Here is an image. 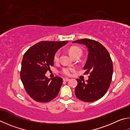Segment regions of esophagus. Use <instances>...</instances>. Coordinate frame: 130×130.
Returning a JSON list of instances; mask_svg holds the SVG:
<instances>
[{"mask_svg":"<svg viewBox=\"0 0 130 130\" xmlns=\"http://www.w3.org/2000/svg\"><path fill=\"white\" fill-rule=\"evenodd\" d=\"M63 81H69V78H64L63 79Z\"/></svg>","mask_w":130,"mask_h":130,"instance_id":"esophagus-1","label":"esophagus"}]
</instances>
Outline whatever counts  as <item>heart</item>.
<instances>
[{"label":"heart","instance_id":"obj_1","mask_svg":"<svg viewBox=\"0 0 130 130\" xmlns=\"http://www.w3.org/2000/svg\"><path fill=\"white\" fill-rule=\"evenodd\" d=\"M69 52L70 55L73 57V56H76V55H79L81 56L82 53V49L78 46H72L69 48ZM60 51H57L55 53V55H54V57H53L54 61L56 62H58L59 61V59H60ZM73 69L72 68L64 67L62 68V69H61V72H62L64 75L69 76V75L71 74Z\"/></svg>","mask_w":130,"mask_h":130}]
</instances>
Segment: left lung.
<instances>
[{"mask_svg": "<svg viewBox=\"0 0 130 130\" xmlns=\"http://www.w3.org/2000/svg\"><path fill=\"white\" fill-rule=\"evenodd\" d=\"M73 43L82 44L88 48V58L84 68L89 74L86 82L76 79L75 94L79 100L86 102L100 100L106 93L111 82L113 65L110 54L104 46L93 40H78Z\"/></svg>", "mask_w": 130, "mask_h": 130, "instance_id": "left-lung-1", "label": "left lung"}]
</instances>
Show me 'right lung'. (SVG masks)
<instances>
[{
  "instance_id": "1",
  "label": "right lung",
  "mask_w": 130,
  "mask_h": 130,
  "mask_svg": "<svg viewBox=\"0 0 130 130\" xmlns=\"http://www.w3.org/2000/svg\"><path fill=\"white\" fill-rule=\"evenodd\" d=\"M67 41H40L28 49L23 56L20 78L27 93L39 102H48L57 96L63 79H51L45 74L53 65L54 55Z\"/></svg>"
}]
</instances>
